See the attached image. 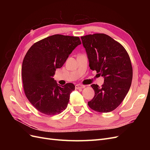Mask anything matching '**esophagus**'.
<instances>
[{
  "mask_svg": "<svg viewBox=\"0 0 150 150\" xmlns=\"http://www.w3.org/2000/svg\"><path fill=\"white\" fill-rule=\"evenodd\" d=\"M85 88L84 85H82V84H76L75 86V88L76 89H83Z\"/></svg>",
  "mask_w": 150,
  "mask_h": 150,
  "instance_id": "34e87169",
  "label": "esophagus"
}]
</instances>
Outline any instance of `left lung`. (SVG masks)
I'll list each match as a JSON object with an SVG mask.
<instances>
[{
    "label": "left lung",
    "instance_id": "obj_1",
    "mask_svg": "<svg viewBox=\"0 0 150 150\" xmlns=\"http://www.w3.org/2000/svg\"><path fill=\"white\" fill-rule=\"evenodd\" d=\"M81 39L90 69L104 78L101 87L91 85L95 94L88 106L97 112H111L119 106L129 90L133 79L129 56L120 43L105 34L86 35Z\"/></svg>",
    "mask_w": 150,
    "mask_h": 150
}]
</instances>
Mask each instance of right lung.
I'll return each instance as SVG.
<instances>
[{"label":"right lung","mask_w":150,"mask_h":150,"mask_svg":"<svg viewBox=\"0 0 150 150\" xmlns=\"http://www.w3.org/2000/svg\"><path fill=\"white\" fill-rule=\"evenodd\" d=\"M81 44L79 37L56 34L34 43L26 53L22 66L24 93L40 112L55 115L67 108L75 86H60L52 77Z\"/></svg>","instance_id":"right-lung-1"}]
</instances>
